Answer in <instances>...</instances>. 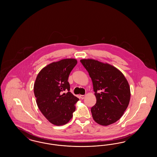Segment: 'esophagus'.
Wrapping results in <instances>:
<instances>
[{
    "label": "esophagus",
    "mask_w": 157,
    "mask_h": 157,
    "mask_svg": "<svg viewBox=\"0 0 157 157\" xmlns=\"http://www.w3.org/2000/svg\"><path fill=\"white\" fill-rule=\"evenodd\" d=\"M80 98H81L82 99H83L85 98V95H80Z\"/></svg>",
    "instance_id": "1"
}]
</instances>
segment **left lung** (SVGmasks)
Wrapping results in <instances>:
<instances>
[{
    "label": "left lung",
    "instance_id": "8db88e82",
    "mask_svg": "<svg viewBox=\"0 0 157 157\" xmlns=\"http://www.w3.org/2000/svg\"><path fill=\"white\" fill-rule=\"evenodd\" d=\"M81 62L92 79L96 104L91 108L93 119L107 126L120 120L129 103L131 91L127 79L119 69L92 59Z\"/></svg>",
    "mask_w": 157,
    "mask_h": 157
}]
</instances>
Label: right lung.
<instances>
[{
	"label": "right lung",
	"instance_id": "right-lung-1",
	"mask_svg": "<svg viewBox=\"0 0 157 157\" xmlns=\"http://www.w3.org/2000/svg\"><path fill=\"white\" fill-rule=\"evenodd\" d=\"M77 63L75 59H64L44 67L34 83V94L37 106L51 124L63 125L71 120L79 99L70 90L67 81Z\"/></svg>",
	"mask_w": 157,
	"mask_h": 157
}]
</instances>
